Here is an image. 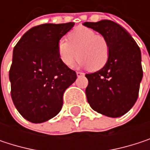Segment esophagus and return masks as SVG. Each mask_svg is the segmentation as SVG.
Listing matches in <instances>:
<instances>
[{
  "label": "esophagus",
  "instance_id": "1",
  "mask_svg": "<svg viewBox=\"0 0 150 150\" xmlns=\"http://www.w3.org/2000/svg\"><path fill=\"white\" fill-rule=\"evenodd\" d=\"M76 75H77L78 77H80V76L84 75V74H83V73H81V72H76Z\"/></svg>",
  "mask_w": 150,
  "mask_h": 150
}]
</instances>
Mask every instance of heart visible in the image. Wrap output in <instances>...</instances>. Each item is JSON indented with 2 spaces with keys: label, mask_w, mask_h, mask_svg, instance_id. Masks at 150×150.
Listing matches in <instances>:
<instances>
[{
  "label": "heart",
  "mask_w": 150,
  "mask_h": 150,
  "mask_svg": "<svg viewBox=\"0 0 150 150\" xmlns=\"http://www.w3.org/2000/svg\"><path fill=\"white\" fill-rule=\"evenodd\" d=\"M57 54L67 67H71L78 56L79 67L96 71L108 62L109 46L104 36L90 28L79 27L69 35V41L62 38L58 42Z\"/></svg>",
  "instance_id": "heart-1"
}]
</instances>
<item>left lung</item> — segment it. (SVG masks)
<instances>
[{"mask_svg": "<svg viewBox=\"0 0 150 150\" xmlns=\"http://www.w3.org/2000/svg\"><path fill=\"white\" fill-rule=\"evenodd\" d=\"M83 25L100 33L109 46L104 67L85 75L88 80V103L103 115L120 117L130 110L138 97L143 74L140 47L125 28L112 21H86Z\"/></svg>", "mask_w": 150, "mask_h": 150, "instance_id": "obj_1", "label": "left lung"}]
</instances>
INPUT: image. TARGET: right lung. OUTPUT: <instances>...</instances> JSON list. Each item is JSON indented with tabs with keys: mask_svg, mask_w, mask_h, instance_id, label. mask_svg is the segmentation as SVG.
<instances>
[{
	"mask_svg": "<svg viewBox=\"0 0 150 150\" xmlns=\"http://www.w3.org/2000/svg\"><path fill=\"white\" fill-rule=\"evenodd\" d=\"M74 22L46 23L30 28L17 42L9 70L11 97L18 112L33 123L54 117L62 109L63 94L76 80L57 54V43Z\"/></svg>",
	"mask_w": 150,
	"mask_h": 150,
	"instance_id": "right-lung-1",
	"label": "right lung"
}]
</instances>
